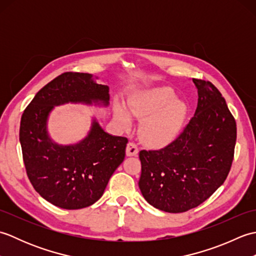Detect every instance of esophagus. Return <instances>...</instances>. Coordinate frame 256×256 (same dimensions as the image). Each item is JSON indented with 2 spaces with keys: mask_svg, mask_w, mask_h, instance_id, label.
Returning <instances> with one entry per match:
<instances>
[{
  "mask_svg": "<svg viewBox=\"0 0 256 256\" xmlns=\"http://www.w3.org/2000/svg\"><path fill=\"white\" fill-rule=\"evenodd\" d=\"M138 145L133 142H130L126 146V155L128 156H138Z\"/></svg>",
  "mask_w": 256,
  "mask_h": 256,
  "instance_id": "obj_1",
  "label": "esophagus"
}]
</instances>
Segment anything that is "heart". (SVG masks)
<instances>
[{
    "label": "heart",
    "mask_w": 256,
    "mask_h": 256,
    "mask_svg": "<svg viewBox=\"0 0 256 256\" xmlns=\"http://www.w3.org/2000/svg\"><path fill=\"white\" fill-rule=\"evenodd\" d=\"M133 116L143 120L140 126V138L145 143L162 146L172 142L180 131L187 108L176 99V94L170 88H156L136 96L130 104ZM114 116L124 128L131 125V116L126 108L116 106Z\"/></svg>",
    "instance_id": "1"
}]
</instances>
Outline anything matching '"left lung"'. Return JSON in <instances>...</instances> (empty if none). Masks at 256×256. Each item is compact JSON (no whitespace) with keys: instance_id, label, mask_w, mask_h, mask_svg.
Wrapping results in <instances>:
<instances>
[{"instance_id":"1","label":"left lung","mask_w":256,"mask_h":256,"mask_svg":"<svg viewBox=\"0 0 256 256\" xmlns=\"http://www.w3.org/2000/svg\"><path fill=\"white\" fill-rule=\"evenodd\" d=\"M198 90L194 116L166 148L140 150L138 187L150 204L170 214L208 199L226 179L236 140V124L224 98L209 81L192 79Z\"/></svg>"}]
</instances>
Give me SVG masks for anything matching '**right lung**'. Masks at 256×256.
<instances>
[{
  "instance_id": "1",
  "label": "right lung",
  "mask_w": 256,
  "mask_h": 256,
  "mask_svg": "<svg viewBox=\"0 0 256 256\" xmlns=\"http://www.w3.org/2000/svg\"><path fill=\"white\" fill-rule=\"evenodd\" d=\"M84 72L58 76L37 92L20 118L27 176L42 198L62 209H82L99 200L125 157L128 138L106 133L96 118L86 136L76 144H58L48 133V118L55 106H108V86Z\"/></svg>"
}]
</instances>
